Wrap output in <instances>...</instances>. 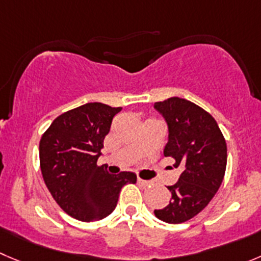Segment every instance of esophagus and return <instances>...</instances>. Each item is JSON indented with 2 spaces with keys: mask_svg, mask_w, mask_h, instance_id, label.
Listing matches in <instances>:
<instances>
[{
  "mask_svg": "<svg viewBox=\"0 0 261 261\" xmlns=\"http://www.w3.org/2000/svg\"><path fill=\"white\" fill-rule=\"evenodd\" d=\"M138 183H140V185H142V186L152 185V182H151V180H145V179H141V178H138Z\"/></svg>",
  "mask_w": 261,
  "mask_h": 261,
  "instance_id": "esophagus-1",
  "label": "esophagus"
}]
</instances>
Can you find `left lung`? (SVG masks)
Segmentation results:
<instances>
[{
	"label": "left lung",
	"mask_w": 261,
	"mask_h": 261,
	"mask_svg": "<svg viewBox=\"0 0 261 261\" xmlns=\"http://www.w3.org/2000/svg\"><path fill=\"white\" fill-rule=\"evenodd\" d=\"M169 128L164 156L182 166L179 179L168 186L170 202L155 210L156 218L179 224L202 212L223 182L227 166V143L215 119L191 101L170 97L155 103Z\"/></svg>",
	"instance_id": "1"
}]
</instances>
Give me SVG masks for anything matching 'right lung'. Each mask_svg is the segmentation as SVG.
Listing matches in <instances>:
<instances>
[{
  "label": "right lung",
  "mask_w": 261,
  "mask_h": 261,
  "mask_svg": "<svg viewBox=\"0 0 261 261\" xmlns=\"http://www.w3.org/2000/svg\"><path fill=\"white\" fill-rule=\"evenodd\" d=\"M121 108L88 102L55 119L39 141L44 183L59 206L82 222H96L114 212L121 187L137 182L132 172L109 174L97 159Z\"/></svg>",
  "instance_id": "right-lung-1"
}]
</instances>
